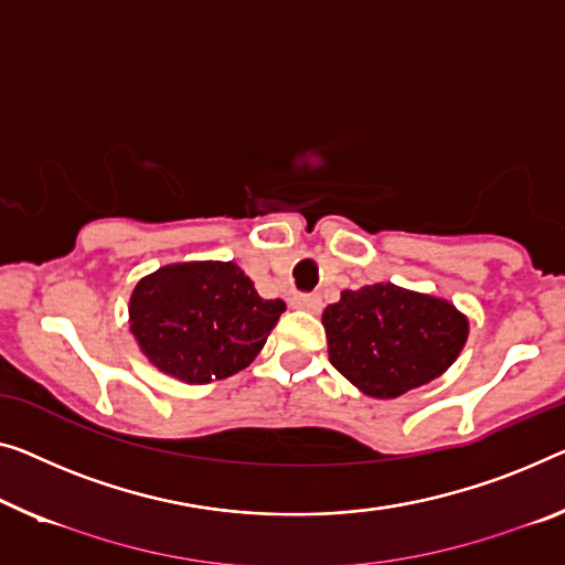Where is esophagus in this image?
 Here are the masks:
<instances>
[{"mask_svg":"<svg viewBox=\"0 0 565 565\" xmlns=\"http://www.w3.org/2000/svg\"><path fill=\"white\" fill-rule=\"evenodd\" d=\"M291 307L307 309V311H319V307H322V299H319V294H294Z\"/></svg>","mask_w":565,"mask_h":565,"instance_id":"1","label":"esophagus"}]
</instances>
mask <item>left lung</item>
I'll return each mask as SVG.
<instances>
[{
  "label": "left lung",
  "mask_w": 565,
  "mask_h": 565,
  "mask_svg": "<svg viewBox=\"0 0 565 565\" xmlns=\"http://www.w3.org/2000/svg\"><path fill=\"white\" fill-rule=\"evenodd\" d=\"M330 363L373 398H398L449 367L467 342V317L446 299L391 281L342 291L322 315Z\"/></svg>",
  "instance_id": "left-lung-1"
}]
</instances>
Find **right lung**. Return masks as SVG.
I'll list each match as a JSON object with an SVG mask.
<instances>
[{"mask_svg":"<svg viewBox=\"0 0 565 565\" xmlns=\"http://www.w3.org/2000/svg\"><path fill=\"white\" fill-rule=\"evenodd\" d=\"M284 309L281 299H260L233 260H190L145 276L129 317L151 363L202 385L254 363Z\"/></svg>","mask_w":565,"mask_h":565,"instance_id":"1","label":"right lung"}]
</instances>
